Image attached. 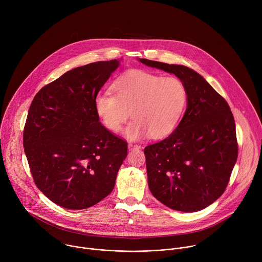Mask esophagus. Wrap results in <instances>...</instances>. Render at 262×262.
<instances>
[{
    "label": "esophagus",
    "instance_id": "esophagus-1",
    "mask_svg": "<svg viewBox=\"0 0 262 262\" xmlns=\"http://www.w3.org/2000/svg\"><path fill=\"white\" fill-rule=\"evenodd\" d=\"M140 148H141V146H140V145L132 144V143H129V144H128V149H129V150H132V149H140Z\"/></svg>",
    "mask_w": 262,
    "mask_h": 262
}]
</instances>
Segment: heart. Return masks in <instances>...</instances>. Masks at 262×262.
Here are the masks:
<instances>
[{
	"label": "heart",
	"instance_id": "heart-1",
	"mask_svg": "<svg viewBox=\"0 0 262 262\" xmlns=\"http://www.w3.org/2000/svg\"><path fill=\"white\" fill-rule=\"evenodd\" d=\"M115 94L103 92L94 99L95 113L102 124L117 133L129 118H135L124 130L130 141L150 136H169L179 124L188 102V91L176 77L130 70L113 85Z\"/></svg>",
	"mask_w": 262,
	"mask_h": 262
}]
</instances>
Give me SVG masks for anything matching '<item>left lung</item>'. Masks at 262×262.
<instances>
[{"instance_id":"obj_1","label":"left lung","mask_w":262,"mask_h":262,"mask_svg":"<svg viewBox=\"0 0 262 262\" xmlns=\"http://www.w3.org/2000/svg\"><path fill=\"white\" fill-rule=\"evenodd\" d=\"M138 60L175 74L188 91V105L174 132L144 149L149 190L171 209L201 210L222 196L237 160L230 107L192 68Z\"/></svg>"}]
</instances>
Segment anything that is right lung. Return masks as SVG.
Returning <instances> with one entry per match:
<instances>
[{"mask_svg": "<svg viewBox=\"0 0 262 262\" xmlns=\"http://www.w3.org/2000/svg\"><path fill=\"white\" fill-rule=\"evenodd\" d=\"M119 65L111 60L73 68L31 103L25 154L37 188L62 207H91L114 189L127 144L101 125L94 99Z\"/></svg>", "mask_w": 262, "mask_h": 262, "instance_id": "add662e5", "label": "right lung"}]
</instances>
